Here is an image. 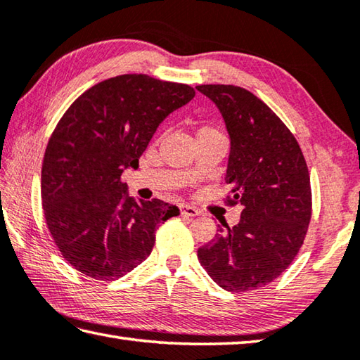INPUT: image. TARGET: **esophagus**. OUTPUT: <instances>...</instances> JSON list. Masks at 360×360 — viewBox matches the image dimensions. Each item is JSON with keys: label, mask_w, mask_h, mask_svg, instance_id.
Returning a JSON list of instances; mask_svg holds the SVG:
<instances>
[{"label": "esophagus", "mask_w": 360, "mask_h": 360, "mask_svg": "<svg viewBox=\"0 0 360 360\" xmlns=\"http://www.w3.org/2000/svg\"><path fill=\"white\" fill-rule=\"evenodd\" d=\"M180 213H181V216H186V218H194V216L200 214L199 210L195 207H191V205H181Z\"/></svg>", "instance_id": "obj_1"}]
</instances>
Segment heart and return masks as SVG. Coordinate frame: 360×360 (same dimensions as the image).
<instances>
[{
  "label": "heart",
  "mask_w": 360,
  "mask_h": 360,
  "mask_svg": "<svg viewBox=\"0 0 360 360\" xmlns=\"http://www.w3.org/2000/svg\"><path fill=\"white\" fill-rule=\"evenodd\" d=\"M203 130H212V128H203Z\"/></svg>",
  "instance_id": "obj_1"
}]
</instances>
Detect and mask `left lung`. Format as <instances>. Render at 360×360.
<instances>
[{"label": "left lung", "instance_id": "1", "mask_svg": "<svg viewBox=\"0 0 360 360\" xmlns=\"http://www.w3.org/2000/svg\"><path fill=\"white\" fill-rule=\"evenodd\" d=\"M218 106L230 138L226 180L240 222H221L198 259L232 293L264 287L300 252L311 216L309 169L285 124L252 92L232 84L195 87Z\"/></svg>", "mask_w": 360, "mask_h": 360}]
</instances>
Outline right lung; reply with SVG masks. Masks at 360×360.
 <instances>
[{
  "mask_svg": "<svg viewBox=\"0 0 360 360\" xmlns=\"http://www.w3.org/2000/svg\"><path fill=\"white\" fill-rule=\"evenodd\" d=\"M191 86L119 75L73 101L54 128L42 166V205L54 243L72 266L97 281L130 273L152 252L175 205L136 200L120 181L169 114L191 101Z\"/></svg>",
  "mask_w": 360,
  "mask_h": 360,
  "instance_id": "right-lung-1",
  "label": "right lung"
}]
</instances>
